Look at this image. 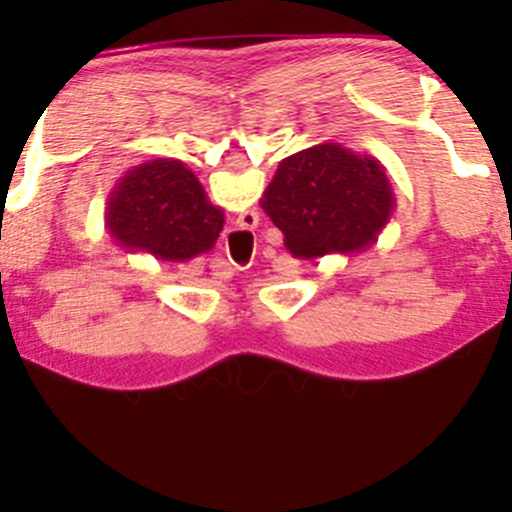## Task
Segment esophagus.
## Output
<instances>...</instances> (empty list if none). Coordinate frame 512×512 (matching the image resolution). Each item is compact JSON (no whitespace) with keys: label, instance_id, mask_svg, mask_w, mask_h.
<instances>
[{"label":"esophagus","instance_id":"obj_1","mask_svg":"<svg viewBox=\"0 0 512 512\" xmlns=\"http://www.w3.org/2000/svg\"><path fill=\"white\" fill-rule=\"evenodd\" d=\"M232 265H235V262H232Z\"/></svg>","mask_w":512,"mask_h":512}]
</instances>
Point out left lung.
<instances>
[{"instance_id":"1","label":"left lung","mask_w":512,"mask_h":512,"mask_svg":"<svg viewBox=\"0 0 512 512\" xmlns=\"http://www.w3.org/2000/svg\"><path fill=\"white\" fill-rule=\"evenodd\" d=\"M260 205L285 235L289 255L312 262L369 250L396 198L379 160L327 141L282 160Z\"/></svg>"}]
</instances>
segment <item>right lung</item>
Masks as SVG:
<instances>
[{
    "label": "right lung",
    "instance_id": "obj_1",
    "mask_svg": "<svg viewBox=\"0 0 512 512\" xmlns=\"http://www.w3.org/2000/svg\"><path fill=\"white\" fill-rule=\"evenodd\" d=\"M103 220L108 235L128 252L183 265L213 250L225 213L210 203L185 163L156 158L131 168L113 185Z\"/></svg>",
    "mask_w": 512,
    "mask_h": 512
}]
</instances>
